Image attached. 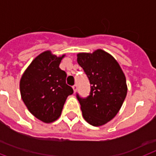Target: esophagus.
Here are the masks:
<instances>
[{
	"instance_id": "1",
	"label": "esophagus",
	"mask_w": 156,
	"mask_h": 156,
	"mask_svg": "<svg viewBox=\"0 0 156 156\" xmlns=\"http://www.w3.org/2000/svg\"><path fill=\"white\" fill-rule=\"evenodd\" d=\"M73 92L75 93L76 91H77V89H78V86H77V84L73 86Z\"/></svg>"
}]
</instances>
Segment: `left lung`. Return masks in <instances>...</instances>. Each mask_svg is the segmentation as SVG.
Masks as SVG:
<instances>
[{"label":"left lung","instance_id":"obj_1","mask_svg":"<svg viewBox=\"0 0 156 156\" xmlns=\"http://www.w3.org/2000/svg\"><path fill=\"white\" fill-rule=\"evenodd\" d=\"M77 61L90 84L87 97L76 94L83 118L91 126H103L116 116L126 99L125 74L117 61L101 49L93 53H78Z\"/></svg>","mask_w":156,"mask_h":156}]
</instances>
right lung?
I'll return each mask as SVG.
<instances>
[{"instance_id": "right-lung-1", "label": "right lung", "mask_w": 156, "mask_h": 156, "mask_svg": "<svg viewBox=\"0 0 156 156\" xmlns=\"http://www.w3.org/2000/svg\"><path fill=\"white\" fill-rule=\"evenodd\" d=\"M65 55L57 57L49 51L35 57L20 81L23 102L30 113L45 123L61 116L64 104L73 88L66 83V73L59 68Z\"/></svg>"}]
</instances>
